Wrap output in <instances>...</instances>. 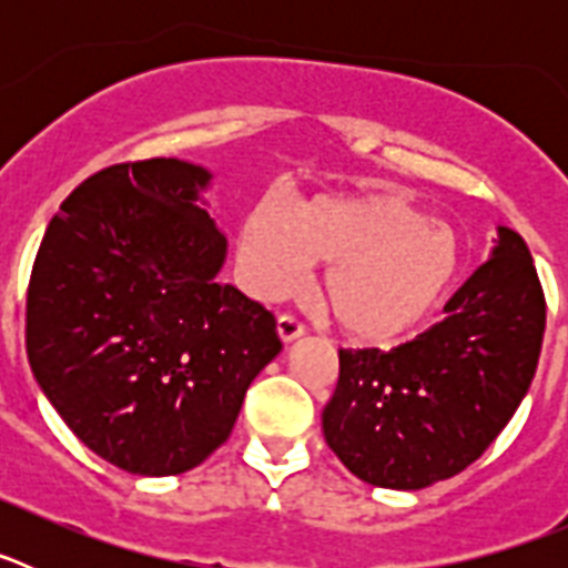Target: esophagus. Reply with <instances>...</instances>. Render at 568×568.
Listing matches in <instances>:
<instances>
[{
    "instance_id": "34e87169",
    "label": "esophagus",
    "mask_w": 568,
    "mask_h": 568,
    "mask_svg": "<svg viewBox=\"0 0 568 568\" xmlns=\"http://www.w3.org/2000/svg\"><path fill=\"white\" fill-rule=\"evenodd\" d=\"M278 335H281V341H284V344H290V341H295L298 335H304V324H301L295 315L281 313L278 315Z\"/></svg>"
}]
</instances>
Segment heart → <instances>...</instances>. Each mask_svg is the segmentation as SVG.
Listing matches in <instances>:
<instances>
[{"mask_svg":"<svg viewBox=\"0 0 568 568\" xmlns=\"http://www.w3.org/2000/svg\"><path fill=\"white\" fill-rule=\"evenodd\" d=\"M239 258L250 290L278 298L304 261L324 264L321 304L355 344H398L438 307L460 264L449 224L420 215L406 195H318L287 215L261 202L244 215Z\"/></svg>","mask_w":568,"mask_h":568,"instance_id":"obj_1","label":"heart"}]
</instances>
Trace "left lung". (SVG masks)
I'll return each instance as SVG.
<instances>
[{
    "label": "left lung",
    "instance_id": "1",
    "mask_svg": "<svg viewBox=\"0 0 568 568\" xmlns=\"http://www.w3.org/2000/svg\"><path fill=\"white\" fill-rule=\"evenodd\" d=\"M446 318L395 349H338L324 440L355 478L424 489L453 478L509 424L538 369L546 298L526 241L500 227Z\"/></svg>",
    "mask_w": 568,
    "mask_h": 568
}]
</instances>
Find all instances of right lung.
<instances>
[{"mask_svg": "<svg viewBox=\"0 0 568 568\" xmlns=\"http://www.w3.org/2000/svg\"><path fill=\"white\" fill-rule=\"evenodd\" d=\"M207 182L179 159L99 170L50 219L30 273V369L73 435L133 475L207 460L281 349L275 315L215 281L227 239L195 204Z\"/></svg>", "mask_w": 568, "mask_h": 568, "instance_id": "add662e5", "label": "right lung"}]
</instances>
